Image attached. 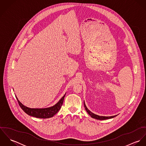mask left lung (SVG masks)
<instances>
[{"label": "left lung", "mask_w": 146, "mask_h": 146, "mask_svg": "<svg viewBox=\"0 0 146 146\" xmlns=\"http://www.w3.org/2000/svg\"><path fill=\"white\" fill-rule=\"evenodd\" d=\"M84 107L85 108V110L86 111V112H88V113L94 119H97V120H106V119H111V118H113V117H115V116H116V115L115 116H99V115H96L93 113H92L91 111H90L88 108L86 107V105L85 104V103L84 102Z\"/></svg>", "instance_id": "left-lung-1"}]
</instances>
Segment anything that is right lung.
Segmentation results:
<instances>
[{
	"mask_svg": "<svg viewBox=\"0 0 146 146\" xmlns=\"http://www.w3.org/2000/svg\"><path fill=\"white\" fill-rule=\"evenodd\" d=\"M66 94L63 96L62 98L59 101V102L55 104L54 106L48 107V108H29L27 107H26L25 106L23 105L21 102L19 101L18 98L16 96L18 103L21 107V108L23 110V111L26 113L27 115L37 117V118H40V119H47L53 117L54 115H56L58 111L60 110L61 106L63 102V100Z\"/></svg>",
	"mask_w": 146,
	"mask_h": 146,
	"instance_id": "add662e5",
	"label": "right lung"
}]
</instances>
